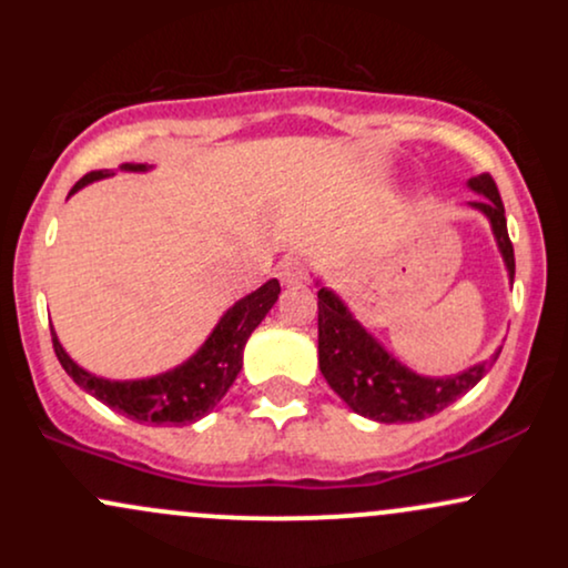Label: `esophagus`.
I'll return each instance as SVG.
<instances>
[{
    "label": "esophagus",
    "instance_id": "esophagus-1",
    "mask_svg": "<svg viewBox=\"0 0 568 568\" xmlns=\"http://www.w3.org/2000/svg\"><path fill=\"white\" fill-rule=\"evenodd\" d=\"M277 277L283 285H302L306 280L304 262L298 256H285L277 264Z\"/></svg>",
    "mask_w": 568,
    "mask_h": 568
}]
</instances>
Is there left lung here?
Here are the masks:
<instances>
[{
  "instance_id": "1",
  "label": "left lung",
  "mask_w": 568,
  "mask_h": 568,
  "mask_svg": "<svg viewBox=\"0 0 568 568\" xmlns=\"http://www.w3.org/2000/svg\"><path fill=\"white\" fill-rule=\"evenodd\" d=\"M467 189L480 197L467 205L486 216L491 234L497 240V251L505 262L507 280H515V256L510 234H507L505 205L499 189L488 173L467 181ZM317 285V357L321 371L331 389L342 397L355 414L379 425H403V422H422L427 416L440 414L452 406L456 397L478 384L497 363L501 347L488 361L459 371L452 376H425L400 363L371 331L355 317L349 304L334 288L315 280Z\"/></svg>"
}]
</instances>
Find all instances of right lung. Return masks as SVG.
<instances>
[{"instance_id": "right-lung-1", "label": "right lung", "mask_w": 568, "mask_h": 568, "mask_svg": "<svg viewBox=\"0 0 568 568\" xmlns=\"http://www.w3.org/2000/svg\"><path fill=\"white\" fill-rule=\"evenodd\" d=\"M149 171H154V165H146V162H122L116 171H93L77 181L69 197L93 181L109 179V175ZM277 293V280H266L262 288L237 298L219 317V323L213 325V331L194 355H189L179 366L154 376H143V379H106V376L90 374L80 363L71 361L55 331L53 347L71 379L80 384L84 393L101 400L103 406L114 408L116 414H125L128 419L139 422V425H194L202 416L211 414L221 403V397L230 393L232 382L237 379L240 368H243L245 342L264 321L266 312L275 306Z\"/></svg>"}]
</instances>
